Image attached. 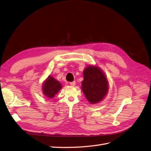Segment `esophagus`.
Segmentation results:
<instances>
[{"mask_svg": "<svg viewBox=\"0 0 151 151\" xmlns=\"http://www.w3.org/2000/svg\"><path fill=\"white\" fill-rule=\"evenodd\" d=\"M70 85H72V86H75V85H76V82H75V81H72V82H70Z\"/></svg>", "mask_w": 151, "mask_h": 151, "instance_id": "esophagus-1", "label": "esophagus"}]
</instances>
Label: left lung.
Here are the masks:
<instances>
[{"label": "left lung", "instance_id": "obj_1", "mask_svg": "<svg viewBox=\"0 0 151 151\" xmlns=\"http://www.w3.org/2000/svg\"><path fill=\"white\" fill-rule=\"evenodd\" d=\"M81 90L91 104H98L107 96L109 82L105 73L96 65H88L83 71Z\"/></svg>", "mask_w": 151, "mask_h": 151}]
</instances>
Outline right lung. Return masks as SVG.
<instances>
[{"instance_id":"right-lung-1","label":"right lung","mask_w":151,"mask_h":151,"mask_svg":"<svg viewBox=\"0 0 151 151\" xmlns=\"http://www.w3.org/2000/svg\"><path fill=\"white\" fill-rule=\"evenodd\" d=\"M61 88V83L50 75L45 79L42 86L43 94L48 99L54 98Z\"/></svg>"}]
</instances>
